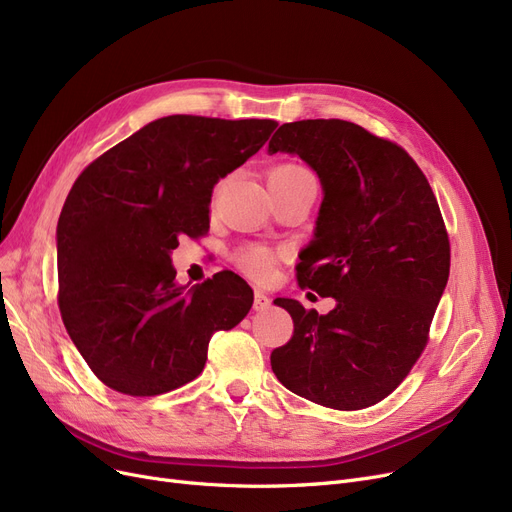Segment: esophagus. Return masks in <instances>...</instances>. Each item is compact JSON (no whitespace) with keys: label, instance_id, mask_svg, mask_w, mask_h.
I'll use <instances>...</instances> for the list:
<instances>
[{"label":"esophagus","instance_id":"obj_1","mask_svg":"<svg viewBox=\"0 0 512 512\" xmlns=\"http://www.w3.org/2000/svg\"><path fill=\"white\" fill-rule=\"evenodd\" d=\"M272 305V299L265 295V293H261V291H255V299H253V309L255 311H265Z\"/></svg>","mask_w":512,"mask_h":512}]
</instances>
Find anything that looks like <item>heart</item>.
Instances as JSON below:
<instances>
[{
	"instance_id": "b5f03b06",
	"label": "heart",
	"mask_w": 512,
	"mask_h": 512,
	"mask_svg": "<svg viewBox=\"0 0 512 512\" xmlns=\"http://www.w3.org/2000/svg\"><path fill=\"white\" fill-rule=\"evenodd\" d=\"M305 180H316L314 173L299 163H282L270 171V186H295ZM236 263L242 272H247L253 278H268L274 272L276 257L270 249L259 247V244H249L236 253Z\"/></svg>"
}]
</instances>
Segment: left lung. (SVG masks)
<instances>
[{
    "label": "left lung",
    "instance_id": "left-lung-1",
    "mask_svg": "<svg viewBox=\"0 0 512 512\" xmlns=\"http://www.w3.org/2000/svg\"><path fill=\"white\" fill-rule=\"evenodd\" d=\"M268 152L299 154L320 177L324 201L297 282L337 299L326 316L274 301L295 330L272 351V370L288 391L332 410L379 404L425 351L448 284L437 198L402 146L349 121L284 123Z\"/></svg>",
    "mask_w": 512,
    "mask_h": 512
}]
</instances>
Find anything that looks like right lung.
I'll list each match as a JSON object with an SVG mask.
<instances>
[{"label": "right lung", "instance_id": "1", "mask_svg": "<svg viewBox=\"0 0 512 512\" xmlns=\"http://www.w3.org/2000/svg\"><path fill=\"white\" fill-rule=\"evenodd\" d=\"M272 119L171 115L87 165L58 219V307L98 379L152 397L203 372L213 332L234 328L253 291L224 270L175 282L180 236L209 232L215 184L268 142Z\"/></svg>", "mask_w": 512, "mask_h": 512}]
</instances>
